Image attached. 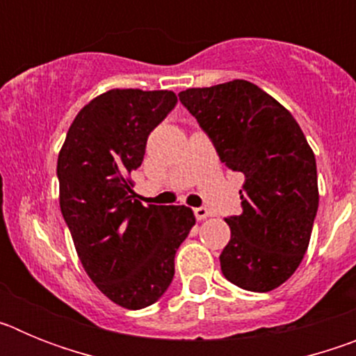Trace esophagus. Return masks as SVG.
Returning <instances> with one entry per match:
<instances>
[{"mask_svg":"<svg viewBox=\"0 0 356 356\" xmlns=\"http://www.w3.org/2000/svg\"><path fill=\"white\" fill-rule=\"evenodd\" d=\"M194 216H196L197 221H203V219H207L210 216V212L205 207H197V209H194Z\"/></svg>","mask_w":356,"mask_h":356,"instance_id":"esophagus-1","label":"esophagus"}]
</instances>
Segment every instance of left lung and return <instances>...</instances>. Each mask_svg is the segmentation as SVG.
Segmentation results:
<instances>
[{
	"mask_svg": "<svg viewBox=\"0 0 356 356\" xmlns=\"http://www.w3.org/2000/svg\"><path fill=\"white\" fill-rule=\"evenodd\" d=\"M180 102L217 155L244 175L241 216L221 271L237 287L269 292L287 282L307 253L319 207L317 168L300 124L285 106L246 80L181 90Z\"/></svg>",
	"mask_w": 356,
	"mask_h": 356,
	"instance_id": "1",
	"label": "left lung"
}]
</instances>
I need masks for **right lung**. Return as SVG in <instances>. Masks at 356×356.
Masks as SVG:
<instances>
[{
	"instance_id": "obj_1",
	"label": "right lung",
	"mask_w": 356,
	"mask_h": 356,
	"mask_svg": "<svg viewBox=\"0 0 356 356\" xmlns=\"http://www.w3.org/2000/svg\"><path fill=\"white\" fill-rule=\"evenodd\" d=\"M178 103L171 90L112 89L78 112L56 162L60 210L85 273L119 307L159 301L196 225L187 207H144L128 180L147 137Z\"/></svg>"
}]
</instances>
